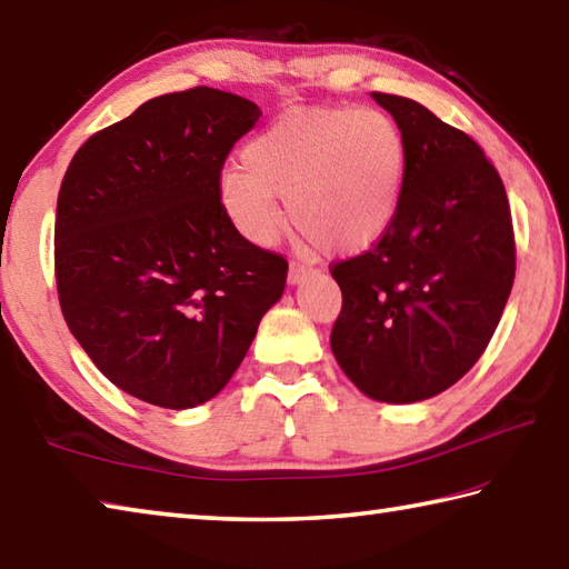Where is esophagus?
I'll list each match as a JSON object with an SVG mask.
<instances>
[{
  "label": "esophagus",
  "mask_w": 569,
  "mask_h": 569,
  "mask_svg": "<svg viewBox=\"0 0 569 569\" xmlns=\"http://www.w3.org/2000/svg\"><path fill=\"white\" fill-rule=\"evenodd\" d=\"M310 273H313V266L293 261V263H291V271H288V283H291V286H298V283L303 281V278H306V276H310Z\"/></svg>",
  "instance_id": "obj_1"
}]
</instances>
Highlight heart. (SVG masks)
Listing matches in <instances>:
<instances>
[{"label":"heart","mask_w":569,"mask_h":569,"mask_svg":"<svg viewBox=\"0 0 569 569\" xmlns=\"http://www.w3.org/2000/svg\"><path fill=\"white\" fill-rule=\"evenodd\" d=\"M409 152L402 128L377 108H320L276 122L224 167L217 194L229 224L269 247L288 219L332 253L372 249L402 207Z\"/></svg>","instance_id":"obj_1"}]
</instances>
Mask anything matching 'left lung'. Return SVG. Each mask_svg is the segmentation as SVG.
I'll return each instance as SVG.
<instances>
[{
	"label": "left lung",
	"instance_id": "obj_1",
	"mask_svg": "<svg viewBox=\"0 0 569 569\" xmlns=\"http://www.w3.org/2000/svg\"><path fill=\"white\" fill-rule=\"evenodd\" d=\"M402 128L409 172L380 243L332 266L342 310L330 348L362 395L415 405L481 358L516 278L506 187L483 150L417 100L372 93Z\"/></svg>",
	"mask_w": 569,
	"mask_h": 569
}]
</instances>
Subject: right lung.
<instances>
[{"label": "right lung", "instance_id": "add662e5", "mask_svg": "<svg viewBox=\"0 0 569 569\" xmlns=\"http://www.w3.org/2000/svg\"><path fill=\"white\" fill-rule=\"evenodd\" d=\"M217 88L167 93L73 154L56 204V286L88 358L122 392L192 409L227 387L286 288L283 256L229 224L217 184L259 122Z\"/></svg>", "mask_w": 569, "mask_h": 569}]
</instances>
